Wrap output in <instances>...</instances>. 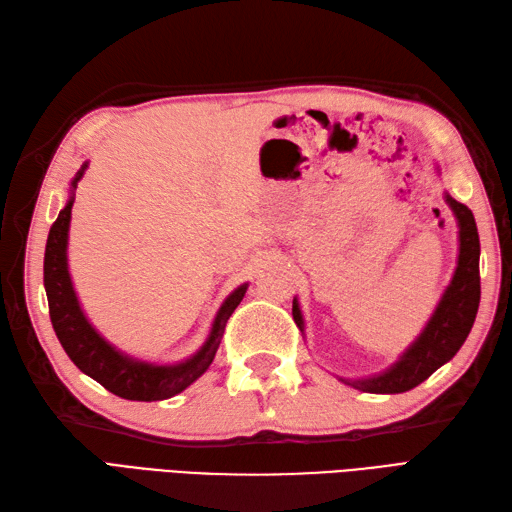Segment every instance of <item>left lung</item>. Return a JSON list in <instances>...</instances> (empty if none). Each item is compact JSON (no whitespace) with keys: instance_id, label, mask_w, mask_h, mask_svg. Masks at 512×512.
Instances as JSON below:
<instances>
[{"instance_id":"1","label":"left lung","mask_w":512,"mask_h":512,"mask_svg":"<svg viewBox=\"0 0 512 512\" xmlns=\"http://www.w3.org/2000/svg\"><path fill=\"white\" fill-rule=\"evenodd\" d=\"M445 202L454 210L458 221V265L454 278L447 286L441 302L436 304L430 321L413 345L395 360V363L378 373V376L363 380L341 382L354 386L365 393H404L415 389L417 384L428 380L432 373L452 360L456 352L463 347L465 339L471 332L473 321L480 306V239L476 219L471 210L456 202L454 197L445 193ZM293 319L297 328L304 332L302 310L297 299H293Z\"/></svg>"}]
</instances>
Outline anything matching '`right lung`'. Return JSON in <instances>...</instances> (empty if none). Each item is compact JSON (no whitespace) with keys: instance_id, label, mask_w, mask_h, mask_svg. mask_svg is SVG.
<instances>
[{"instance_id":"right-lung-1","label":"right lung","mask_w":512,"mask_h":512,"mask_svg":"<svg viewBox=\"0 0 512 512\" xmlns=\"http://www.w3.org/2000/svg\"><path fill=\"white\" fill-rule=\"evenodd\" d=\"M86 167H89V162H84L80 171L76 173V178L71 180L69 202L60 210L52 230H49L45 245L43 282L54 332L60 345L65 347L67 356L73 360V365L82 373H86V376L97 380L110 393L134 402L167 400V397L178 395L186 386H191L210 367V363H213L223 330H226V323L234 313V308L241 304V299L247 291V284H241L239 289L228 295L213 321V328H210L206 343L199 347L191 358H186L184 363L154 365L145 363V360L130 358L128 354H121L117 347H112L104 336L91 326V321L86 319L69 276L67 245L71 208L73 199H76V193L73 191L78 189V182L84 176Z\"/></svg>"}]
</instances>
